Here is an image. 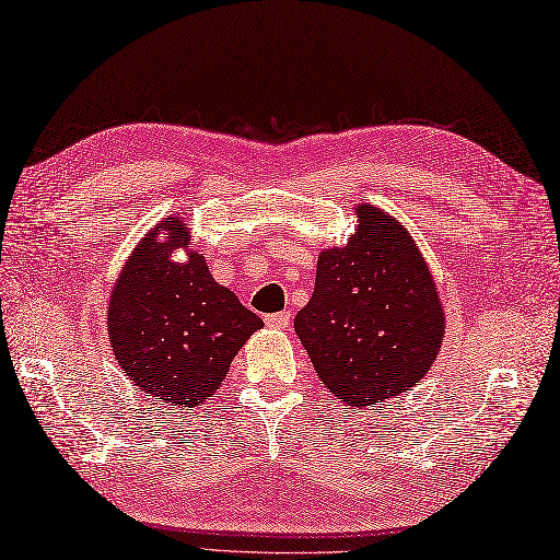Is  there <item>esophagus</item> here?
Here are the masks:
<instances>
[{"label":"esophagus","instance_id":"esophagus-1","mask_svg":"<svg viewBox=\"0 0 560 560\" xmlns=\"http://www.w3.org/2000/svg\"><path fill=\"white\" fill-rule=\"evenodd\" d=\"M290 323H292L290 313H270V315H266V325L273 327V329H284V327H290Z\"/></svg>","mask_w":560,"mask_h":560}]
</instances>
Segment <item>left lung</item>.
<instances>
[{
    "instance_id": "8db88e82",
    "label": "left lung",
    "mask_w": 560,
    "mask_h": 560,
    "mask_svg": "<svg viewBox=\"0 0 560 560\" xmlns=\"http://www.w3.org/2000/svg\"><path fill=\"white\" fill-rule=\"evenodd\" d=\"M358 233L317 259L294 329L323 384L368 407L410 390L441 351L445 320L424 256L386 211L358 205Z\"/></svg>"
}]
</instances>
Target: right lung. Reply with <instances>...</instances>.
Wrapping results in <instances>:
<instances>
[{
	"label": "right lung",
	"instance_id": "1",
	"mask_svg": "<svg viewBox=\"0 0 560 560\" xmlns=\"http://www.w3.org/2000/svg\"><path fill=\"white\" fill-rule=\"evenodd\" d=\"M133 249L110 296L108 331L119 368L160 405L205 402L229 374L235 353L264 320L211 278L200 254L176 261L188 245L178 219L164 221Z\"/></svg>",
	"mask_w": 560,
	"mask_h": 560
}]
</instances>
